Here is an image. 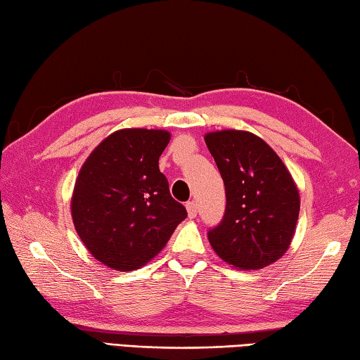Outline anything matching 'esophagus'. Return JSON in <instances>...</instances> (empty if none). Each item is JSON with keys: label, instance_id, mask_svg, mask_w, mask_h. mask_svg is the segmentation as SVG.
<instances>
[{"label": "esophagus", "instance_id": "esophagus-1", "mask_svg": "<svg viewBox=\"0 0 360 360\" xmlns=\"http://www.w3.org/2000/svg\"><path fill=\"white\" fill-rule=\"evenodd\" d=\"M186 212H188V217H190V218H196V215H198V205L190 200V202H186Z\"/></svg>", "mask_w": 360, "mask_h": 360}]
</instances>
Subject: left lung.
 <instances>
[{
  "label": "left lung",
  "instance_id": "8db88e82",
  "mask_svg": "<svg viewBox=\"0 0 360 360\" xmlns=\"http://www.w3.org/2000/svg\"><path fill=\"white\" fill-rule=\"evenodd\" d=\"M205 143L226 188V210L209 231L224 262L242 270L269 266L286 253L297 224L300 199L280 156L247 131L209 132Z\"/></svg>",
  "mask_w": 360,
  "mask_h": 360
}]
</instances>
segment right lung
I'll return each mask as SVG.
<instances>
[{
	"label": "right lung",
	"instance_id": "obj_1",
	"mask_svg": "<svg viewBox=\"0 0 360 360\" xmlns=\"http://www.w3.org/2000/svg\"><path fill=\"white\" fill-rule=\"evenodd\" d=\"M169 141L162 129H120L105 137L80 169L72 221L88 251L107 267L145 266L188 217L170 196L158 166Z\"/></svg>",
	"mask_w": 360,
	"mask_h": 360
}]
</instances>
